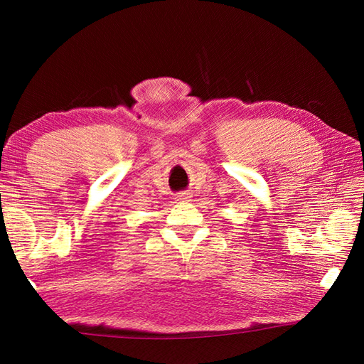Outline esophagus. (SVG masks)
<instances>
[{
    "label": "esophagus",
    "instance_id": "1",
    "mask_svg": "<svg viewBox=\"0 0 364 364\" xmlns=\"http://www.w3.org/2000/svg\"><path fill=\"white\" fill-rule=\"evenodd\" d=\"M176 198H178V200H186V198H189V192H181V194L178 196Z\"/></svg>",
    "mask_w": 364,
    "mask_h": 364
}]
</instances>
